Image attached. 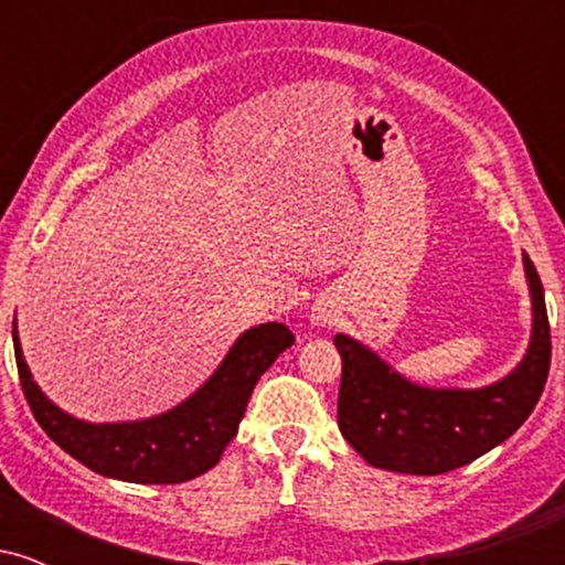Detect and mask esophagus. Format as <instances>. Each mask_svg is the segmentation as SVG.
Returning a JSON list of instances; mask_svg holds the SVG:
<instances>
[{
	"mask_svg": "<svg viewBox=\"0 0 565 565\" xmlns=\"http://www.w3.org/2000/svg\"><path fill=\"white\" fill-rule=\"evenodd\" d=\"M337 316H340V310H337L332 300H316L313 308H310L308 321L313 329H329L337 323Z\"/></svg>",
	"mask_w": 565,
	"mask_h": 565,
	"instance_id": "1",
	"label": "esophagus"
}]
</instances>
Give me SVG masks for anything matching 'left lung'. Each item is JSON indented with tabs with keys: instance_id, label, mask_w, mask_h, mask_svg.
I'll use <instances>...</instances> for the list:
<instances>
[{
	"instance_id": "obj_1",
	"label": "left lung",
	"mask_w": 565,
	"mask_h": 565,
	"mask_svg": "<svg viewBox=\"0 0 565 565\" xmlns=\"http://www.w3.org/2000/svg\"><path fill=\"white\" fill-rule=\"evenodd\" d=\"M531 297V337L523 359L483 387H433L404 377L372 348L337 334L342 359L337 425L372 468L438 476L504 444L534 412L550 372L544 289L523 252Z\"/></svg>"
}]
</instances>
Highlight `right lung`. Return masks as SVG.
Masks as SVG:
<instances>
[{
  "label": "right lung",
  "instance_id": "add662e5",
  "mask_svg": "<svg viewBox=\"0 0 565 565\" xmlns=\"http://www.w3.org/2000/svg\"><path fill=\"white\" fill-rule=\"evenodd\" d=\"M291 342L295 334L284 323H257L236 337L204 385L178 406L129 423H87L63 412L36 385L12 323L18 374L42 430L84 468L127 483H183L215 468L236 436L257 380Z\"/></svg>",
  "mask_w": 565,
  "mask_h": 565
}]
</instances>
